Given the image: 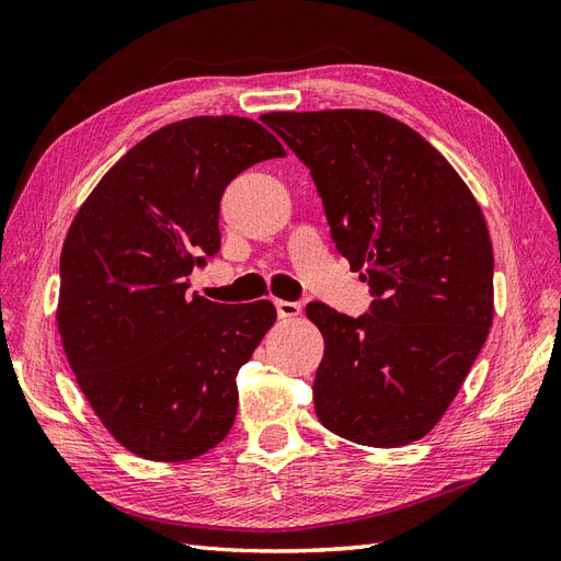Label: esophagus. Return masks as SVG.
Segmentation results:
<instances>
[{"label": "esophagus", "instance_id": "1", "mask_svg": "<svg viewBox=\"0 0 561 561\" xmlns=\"http://www.w3.org/2000/svg\"><path fill=\"white\" fill-rule=\"evenodd\" d=\"M276 311H278V318H297L301 313V307L297 301H285V299H276Z\"/></svg>", "mask_w": 561, "mask_h": 561}]
</instances>
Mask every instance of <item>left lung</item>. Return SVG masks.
I'll return each mask as SVG.
<instances>
[{
  "mask_svg": "<svg viewBox=\"0 0 561 561\" xmlns=\"http://www.w3.org/2000/svg\"><path fill=\"white\" fill-rule=\"evenodd\" d=\"M262 122L311 171L336 250L375 295L360 318L307 307L325 339L316 414L355 445L416 443L447 412L494 320V252L478 201L393 116L322 110Z\"/></svg>",
  "mask_w": 561,
  "mask_h": 561,
  "instance_id": "8db88e82",
  "label": "left lung"
}]
</instances>
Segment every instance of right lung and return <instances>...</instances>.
<instances>
[{"mask_svg": "<svg viewBox=\"0 0 561 561\" xmlns=\"http://www.w3.org/2000/svg\"><path fill=\"white\" fill-rule=\"evenodd\" d=\"M276 157L283 145L252 118H182L128 149L65 236L67 363L116 443L147 461H190L233 426L236 375L276 309L186 297V276L219 250L227 184Z\"/></svg>", "mask_w": 561, "mask_h": 561, "instance_id": "1", "label": "right lung"}]
</instances>
